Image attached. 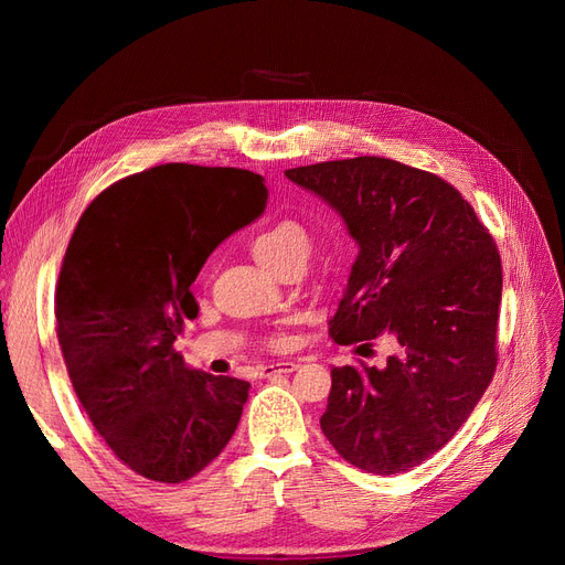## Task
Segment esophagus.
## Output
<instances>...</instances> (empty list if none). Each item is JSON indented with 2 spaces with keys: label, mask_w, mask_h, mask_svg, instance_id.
<instances>
[{
  "label": "esophagus",
  "mask_w": 565,
  "mask_h": 565,
  "mask_svg": "<svg viewBox=\"0 0 565 565\" xmlns=\"http://www.w3.org/2000/svg\"><path fill=\"white\" fill-rule=\"evenodd\" d=\"M299 365L295 361H280V363H270L262 367V377H270V374H287L295 372Z\"/></svg>",
  "instance_id": "1"
}]
</instances>
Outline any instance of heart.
I'll return each instance as SVG.
<instances>
[{
  "mask_svg": "<svg viewBox=\"0 0 565 565\" xmlns=\"http://www.w3.org/2000/svg\"><path fill=\"white\" fill-rule=\"evenodd\" d=\"M249 252L264 268L280 276L289 268H301L311 252V233L297 218H278L252 233Z\"/></svg>",
  "mask_w": 565,
  "mask_h": 565,
  "instance_id": "1",
  "label": "heart"
}]
</instances>
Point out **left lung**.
Returning a JSON list of instances; mask_svg holds the SVG:
<instances>
[{
  "mask_svg": "<svg viewBox=\"0 0 565 565\" xmlns=\"http://www.w3.org/2000/svg\"><path fill=\"white\" fill-rule=\"evenodd\" d=\"M285 177L337 210L358 243L330 337L398 341L382 367L332 370L320 429L367 473L413 469L459 431L498 367V245L457 188L396 160L318 162Z\"/></svg>",
  "mask_w": 565,
  "mask_h": 565,
  "instance_id": "1",
  "label": "left lung"
}]
</instances>
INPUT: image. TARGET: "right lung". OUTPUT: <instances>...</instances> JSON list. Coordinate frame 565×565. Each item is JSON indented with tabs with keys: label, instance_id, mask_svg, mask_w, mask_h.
Returning a JSON list of instances; mask_svg holds the SVG:
<instances>
[{
	"label": "right lung",
	"instance_id": "add662e5",
	"mask_svg": "<svg viewBox=\"0 0 565 565\" xmlns=\"http://www.w3.org/2000/svg\"><path fill=\"white\" fill-rule=\"evenodd\" d=\"M247 169L169 162L96 195L67 243L56 332L67 374L119 461L183 483L228 446L249 382L191 370L174 349L198 318L207 256L266 210Z\"/></svg>",
	"mask_w": 565,
	"mask_h": 565
}]
</instances>
